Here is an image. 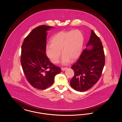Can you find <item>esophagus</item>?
<instances>
[{
	"label": "esophagus",
	"mask_w": 122,
	"mask_h": 122,
	"mask_svg": "<svg viewBox=\"0 0 122 122\" xmlns=\"http://www.w3.org/2000/svg\"><path fill=\"white\" fill-rule=\"evenodd\" d=\"M67 69H68V68H67V67H65V68H61V70H63V71H64V70H67Z\"/></svg>",
	"instance_id": "1"
}]
</instances>
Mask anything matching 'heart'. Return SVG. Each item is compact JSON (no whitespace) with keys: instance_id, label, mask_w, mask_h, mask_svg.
<instances>
[{"instance_id":"obj_1","label":"heart","mask_w":122,"mask_h":122,"mask_svg":"<svg viewBox=\"0 0 122 122\" xmlns=\"http://www.w3.org/2000/svg\"><path fill=\"white\" fill-rule=\"evenodd\" d=\"M84 42V35L79 30L59 31L51 38L50 45L46 46V55L53 63L57 64L61 51L62 63L67 64L70 60L75 61L80 56Z\"/></svg>"}]
</instances>
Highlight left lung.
<instances>
[{
  "instance_id": "left-lung-1",
  "label": "left lung",
  "mask_w": 122,
  "mask_h": 122,
  "mask_svg": "<svg viewBox=\"0 0 122 122\" xmlns=\"http://www.w3.org/2000/svg\"><path fill=\"white\" fill-rule=\"evenodd\" d=\"M90 45L92 48L85 49L71 66L75 75L70 84L78 92H85L93 86L98 81L104 67L105 58L102 42L92 30L86 46Z\"/></svg>"
}]
</instances>
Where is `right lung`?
Segmentation results:
<instances>
[{"mask_svg": "<svg viewBox=\"0 0 122 122\" xmlns=\"http://www.w3.org/2000/svg\"><path fill=\"white\" fill-rule=\"evenodd\" d=\"M52 27L41 25L33 29L21 46L20 63L25 76L33 87L40 90L51 86L55 76L61 72L46 54V31Z\"/></svg>", "mask_w": 122, "mask_h": 122, "instance_id": "1", "label": "right lung"}]
</instances>
